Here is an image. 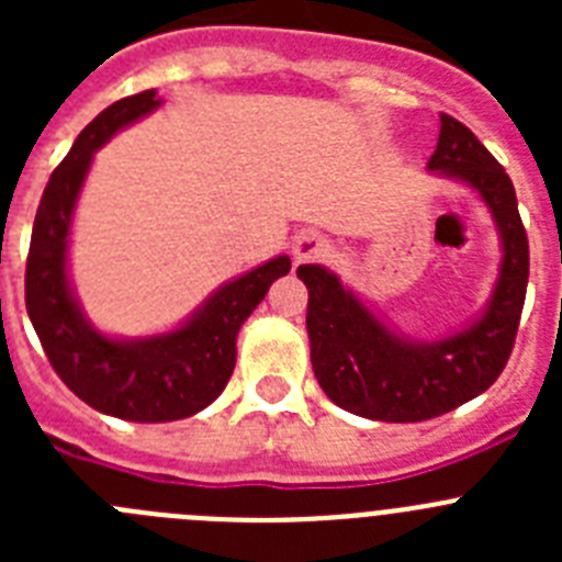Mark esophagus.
Instances as JSON below:
<instances>
[{
	"mask_svg": "<svg viewBox=\"0 0 562 562\" xmlns=\"http://www.w3.org/2000/svg\"><path fill=\"white\" fill-rule=\"evenodd\" d=\"M329 256V241H326L321 233H301L292 245V258L295 265H310V261H321V258Z\"/></svg>",
	"mask_w": 562,
	"mask_h": 562,
	"instance_id": "34e87169",
	"label": "esophagus"
}]
</instances>
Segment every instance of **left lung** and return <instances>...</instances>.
Segmentation results:
<instances>
[{"instance_id": "obj_1", "label": "left lung", "mask_w": 562, "mask_h": 562, "mask_svg": "<svg viewBox=\"0 0 562 562\" xmlns=\"http://www.w3.org/2000/svg\"><path fill=\"white\" fill-rule=\"evenodd\" d=\"M430 171L479 191L501 233V270L486 310L441 340L396 335L340 278L301 265L310 290L312 371L335 405L376 422H425L484 394L513 355L529 281V241L513 180L464 123L441 114Z\"/></svg>"}]
</instances>
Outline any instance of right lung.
Masks as SVG:
<instances>
[{"label":"right lung","mask_w":562,"mask_h":562,"mask_svg":"<svg viewBox=\"0 0 562 562\" xmlns=\"http://www.w3.org/2000/svg\"><path fill=\"white\" fill-rule=\"evenodd\" d=\"M160 103L154 89L121 98L78 134L42 193L24 272V304L49 366L78 400L128 422H173L207 408L233 374L238 329L265 301L272 281L292 267L290 256H276L227 281L180 329L166 335L114 340L89 324L67 276L78 193L92 154Z\"/></svg>","instance_id":"obj_1"}]
</instances>
